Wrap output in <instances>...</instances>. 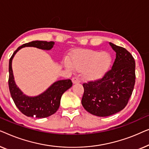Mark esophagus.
<instances>
[{"label":"esophagus","instance_id":"1","mask_svg":"<svg viewBox=\"0 0 149 149\" xmlns=\"http://www.w3.org/2000/svg\"><path fill=\"white\" fill-rule=\"evenodd\" d=\"M72 82L74 84H78L80 82V81H79V78H77L76 77H74L72 78Z\"/></svg>","mask_w":149,"mask_h":149}]
</instances>
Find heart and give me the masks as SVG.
<instances>
[{"label":"heart","instance_id":"1","mask_svg":"<svg viewBox=\"0 0 149 149\" xmlns=\"http://www.w3.org/2000/svg\"><path fill=\"white\" fill-rule=\"evenodd\" d=\"M111 56L107 53L88 51L75 54L72 56V65L77 71H84V76L87 79L101 78L109 68ZM68 68H71L70 63L66 62Z\"/></svg>","mask_w":149,"mask_h":149}]
</instances>
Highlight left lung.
<instances>
[{
    "label": "left lung",
    "mask_w": 149,
    "mask_h": 149,
    "mask_svg": "<svg viewBox=\"0 0 149 149\" xmlns=\"http://www.w3.org/2000/svg\"><path fill=\"white\" fill-rule=\"evenodd\" d=\"M116 53L111 69L103 77L83 84L84 108L90 113L107 117L117 113L127 105L135 84V61L124 48L111 42Z\"/></svg>",
    "instance_id": "left-lung-1"
}]
</instances>
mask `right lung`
<instances>
[{
	"label": "right lung",
	"instance_id": "obj_1",
	"mask_svg": "<svg viewBox=\"0 0 149 149\" xmlns=\"http://www.w3.org/2000/svg\"><path fill=\"white\" fill-rule=\"evenodd\" d=\"M54 42L32 41L24 44L18 47L9 59V88L11 96L18 109L28 117L45 118L54 114L60 105L61 98L67 90L72 86L70 79L58 80L52 84L45 92L37 96L31 97L23 94L17 86L14 81L12 70V59L15 54L22 48L26 47H36L42 50H50L53 47Z\"/></svg>",
	"mask_w": 149,
	"mask_h": 149
}]
</instances>
